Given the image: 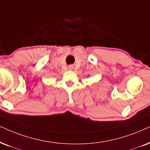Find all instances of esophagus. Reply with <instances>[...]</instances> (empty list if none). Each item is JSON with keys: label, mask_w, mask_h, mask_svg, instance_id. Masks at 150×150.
<instances>
[{"label": "esophagus", "mask_w": 150, "mask_h": 150, "mask_svg": "<svg viewBox=\"0 0 150 150\" xmlns=\"http://www.w3.org/2000/svg\"><path fill=\"white\" fill-rule=\"evenodd\" d=\"M68 69L69 70H73L74 69V66L72 65V64H70V65L68 66Z\"/></svg>", "instance_id": "34e87169"}]
</instances>
